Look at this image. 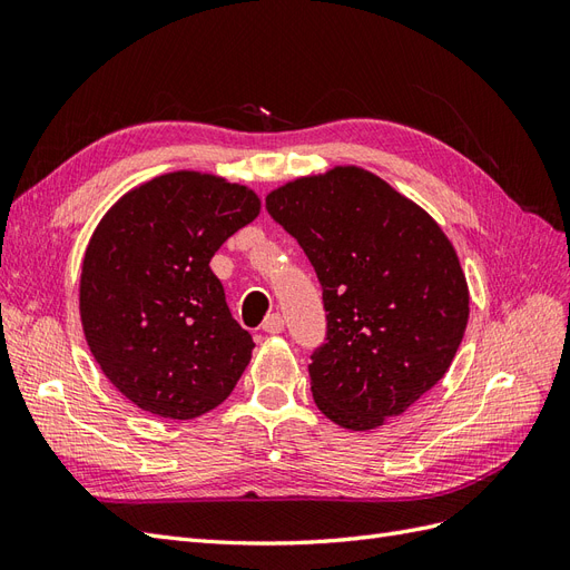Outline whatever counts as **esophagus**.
<instances>
[{
  "mask_svg": "<svg viewBox=\"0 0 570 570\" xmlns=\"http://www.w3.org/2000/svg\"><path fill=\"white\" fill-rule=\"evenodd\" d=\"M262 327H264V331H266L268 335H278V333H283L285 321H283L281 314H271V316H266V321H264Z\"/></svg>",
  "mask_w": 570,
  "mask_h": 570,
  "instance_id": "1",
  "label": "esophagus"
}]
</instances>
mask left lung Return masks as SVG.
I'll list each match as a JSON object with an SVG mask.
<instances>
[{
	"mask_svg": "<svg viewBox=\"0 0 570 570\" xmlns=\"http://www.w3.org/2000/svg\"><path fill=\"white\" fill-rule=\"evenodd\" d=\"M266 209L323 287L327 333L308 364L316 406L347 430L400 416L450 371L469 323L450 237L358 166L285 183Z\"/></svg>",
	"mask_w": 570,
	"mask_h": 570,
	"instance_id": "1",
	"label": "left lung"
}]
</instances>
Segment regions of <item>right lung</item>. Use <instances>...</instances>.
<instances>
[{
	"label": "right lung",
	"mask_w": 570,
	"mask_h": 570,
	"mask_svg": "<svg viewBox=\"0 0 570 570\" xmlns=\"http://www.w3.org/2000/svg\"><path fill=\"white\" fill-rule=\"evenodd\" d=\"M258 212L245 185L174 170L132 187L99 220L80 271L82 333L137 409L197 419L245 373L254 342L209 262Z\"/></svg>",
	"instance_id": "add662e5"
}]
</instances>
